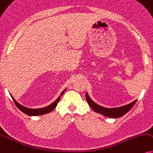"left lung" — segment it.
<instances>
[{
	"mask_svg": "<svg viewBox=\"0 0 153 153\" xmlns=\"http://www.w3.org/2000/svg\"><path fill=\"white\" fill-rule=\"evenodd\" d=\"M86 99L89 106L95 112L102 114L103 116L109 117V118H119V117L124 116L133 108V105H135V103L137 101V100H135L134 101L129 103V104L123 105V106L120 107H117V108H105V107L98 105L94 101H92L87 94V92L86 93Z\"/></svg>",
	"mask_w": 153,
	"mask_h": 153,
	"instance_id": "obj_1",
	"label": "left lung"
}]
</instances>
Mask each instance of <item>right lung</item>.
Returning a JSON list of instances; mask_svg holds the SVG:
<instances>
[{"label":"right lung","mask_w":153,"mask_h":153,"mask_svg":"<svg viewBox=\"0 0 153 153\" xmlns=\"http://www.w3.org/2000/svg\"><path fill=\"white\" fill-rule=\"evenodd\" d=\"M65 91H66V88L65 90H64L62 92L59 97H58L57 99H56L53 103H51L50 105H48V106L44 107V108H27V107H25V106H23V105H20V103L17 102V101H16V99H15L14 98L12 97V96H11V95L10 96H11V97H12V99L13 100V101H14V103H16V106L18 107V108L20 109V110L22 112H23L24 114H25L26 115H28V116H40V115H44V114H48V113H50L51 111H53L54 109L56 108V105H57V103L59 101L60 97H61V96L64 93H65Z\"/></svg>","instance_id":"right-lung-1"}]
</instances>
